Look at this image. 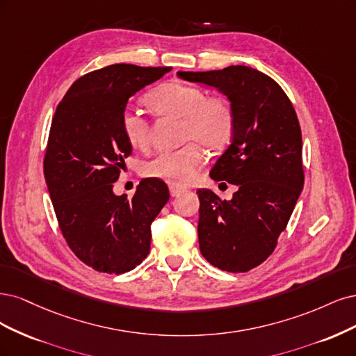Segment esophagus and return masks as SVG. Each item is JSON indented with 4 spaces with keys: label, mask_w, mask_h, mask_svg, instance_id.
I'll return each mask as SVG.
<instances>
[{
    "label": "esophagus",
    "mask_w": 356,
    "mask_h": 356,
    "mask_svg": "<svg viewBox=\"0 0 356 356\" xmlns=\"http://www.w3.org/2000/svg\"><path fill=\"white\" fill-rule=\"evenodd\" d=\"M181 192H185V189L179 188V186H173V185L170 186V195H171V197H177V195H180Z\"/></svg>",
    "instance_id": "esophagus-1"
}]
</instances>
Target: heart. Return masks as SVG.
Here are the masks:
<instances>
[{
  "mask_svg": "<svg viewBox=\"0 0 356 356\" xmlns=\"http://www.w3.org/2000/svg\"><path fill=\"white\" fill-rule=\"evenodd\" d=\"M147 106L156 117L180 120L179 140L186 144L156 154L143 164L146 177L164 180L170 185L185 186L197 177L204 161L201 147L219 152L231 143L235 133V112L222 97H209L207 91L181 81L164 83L146 96ZM121 131L127 143L136 149L151 145V122L134 109L121 115Z\"/></svg>",
  "mask_w": 356,
  "mask_h": 356,
  "instance_id": "heart-1",
  "label": "heart"
}]
</instances>
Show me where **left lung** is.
Segmentation results:
<instances>
[{
	"label": "left lung",
	"mask_w": 356,
	"mask_h": 356,
	"mask_svg": "<svg viewBox=\"0 0 356 356\" xmlns=\"http://www.w3.org/2000/svg\"><path fill=\"white\" fill-rule=\"evenodd\" d=\"M180 78L220 90L235 112L232 143L210 171L238 186L231 201L198 189V239L213 266L232 273L265 261L303 189L302 130L293 103L277 81L248 66L179 72Z\"/></svg>",
	"instance_id": "left-lung-1"
}]
</instances>
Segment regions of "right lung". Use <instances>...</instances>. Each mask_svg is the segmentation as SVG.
<instances>
[{"label": "right lung", "mask_w": 356, "mask_h": 356, "mask_svg": "<svg viewBox=\"0 0 356 356\" xmlns=\"http://www.w3.org/2000/svg\"><path fill=\"white\" fill-rule=\"evenodd\" d=\"M170 71L125 63L102 67L79 76L56 108L45 183L67 245L97 272L118 275L140 265L151 247V225L170 198L165 183L151 177L133 198L112 192L131 154L121 131L127 102Z\"/></svg>", "instance_id": "add662e5"}]
</instances>
